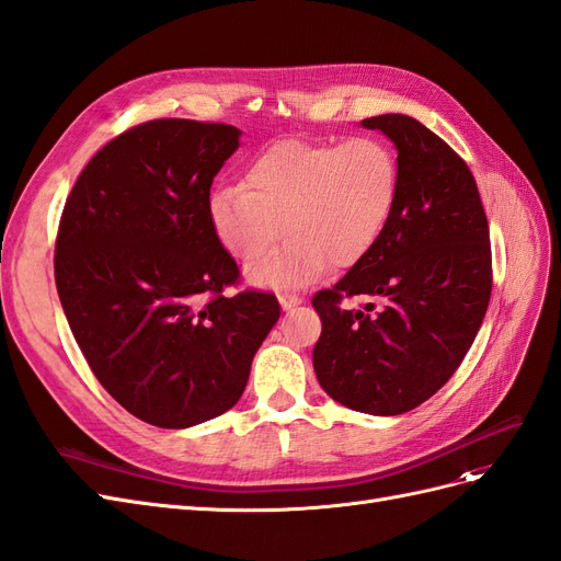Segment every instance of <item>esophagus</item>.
<instances>
[{
  "mask_svg": "<svg viewBox=\"0 0 561 561\" xmlns=\"http://www.w3.org/2000/svg\"><path fill=\"white\" fill-rule=\"evenodd\" d=\"M277 298H279V306L284 310H291V308H296L302 302V298L298 294H291V291H282V294H277Z\"/></svg>",
  "mask_w": 561,
  "mask_h": 561,
  "instance_id": "obj_1",
  "label": "esophagus"
}]
</instances>
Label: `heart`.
<instances>
[{
    "label": "heart",
    "mask_w": 561,
    "mask_h": 561,
    "mask_svg": "<svg viewBox=\"0 0 561 561\" xmlns=\"http://www.w3.org/2000/svg\"><path fill=\"white\" fill-rule=\"evenodd\" d=\"M399 202V162L382 138L282 140L251 159L244 185L209 195L211 230L232 259L254 261L280 236L285 247L249 267L259 286H302L329 267L364 261Z\"/></svg>",
    "instance_id": "1"
}]
</instances>
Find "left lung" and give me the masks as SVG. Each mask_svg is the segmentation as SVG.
<instances>
[{
  "label": "left lung",
  "instance_id": "8db88e82",
  "mask_svg": "<svg viewBox=\"0 0 561 561\" xmlns=\"http://www.w3.org/2000/svg\"><path fill=\"white\" fill-rule=\"evenodd\" d=\"M397 148L399 202L364 261L312 296L322 335L319 386L347 409L399 415L449 380L482 327L493 270L489 220L470 167L449 142L407 115L362 122ZM376 304L347 311L344 300Z\"/></svg>",
  "mask_w": 561,
  "mask_h": 561
}]
</instances>
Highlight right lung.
I'll list each match as a JSON object with an SVG mask.
<instances>
[{
	"label": "right lung",
	"instance_id": "add662e5",
	"mask_svg": "<svg viewBox=\"0 0 561 561\" xmlns=\"http://www.w3.org/2000/svg\"><path fill=\"white\" fill-rule=\"evenodd\" d=\"M237 146L230 124L142 122L91 157L60 214L54 272L75 341L110 397L157 427L232 409L279 319L275 294H226L239 267L206 204Z\"/></svg>",
	"mask_w": 561,
	"mask_h": 561
}]
</instances>
